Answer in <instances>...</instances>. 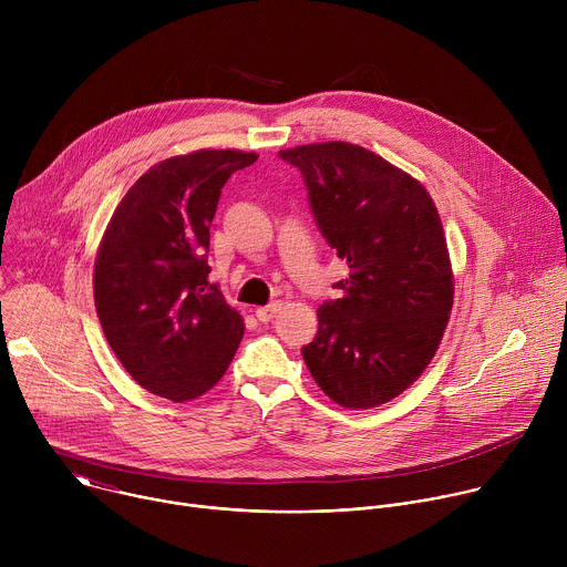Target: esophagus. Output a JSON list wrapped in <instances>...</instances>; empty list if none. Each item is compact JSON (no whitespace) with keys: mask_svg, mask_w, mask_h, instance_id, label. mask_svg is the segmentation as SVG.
Here are the masks:
<instances>
[{"mask_svg":"<svg viewBox=\"0 0 567 567\" xmlns=\"http://www.w3.org/2000/svg\"><path fill=\"white\" fill-rule=\"evenodd\" d=\"M280 311V302H271V305H265V307H258L256 316L260 322H271L276 318V313Z\"/></svg>","mask_w":567,"mask_h":567,"instance_id":"34e87169","label":"esophagus"}]
</instances>
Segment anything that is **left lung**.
<instances>
[{
  "label": "left lung",
  "instance_id": "1",
  "mask_svg": "<svg viewBox=\"0 0 567 567\" xmlns=\"http://www.w3.org/2000/svg\"><path fill=\"white\" fill-rule=\"evenodd\" d=\"M300 171L316 226L350 276L343 296L318 307L302 359L343 409H374L431 363L453 307L444 228L431 195L411 175L352 143L278 152Z\"/></svg>",
  "mask_w": 567,
  "mask_h": 567
}]
</instances>
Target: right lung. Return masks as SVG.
I'll use <instances>...</instances> for the list:
<instances>
[{"mask_svg":"<svg viewBox=\"0 0 567 567\" xmlns=\"http://www.w3.org/2000/svg\"><path fill=\"white\" fill-rule=\"evenodd\" d=\"M258 154L199 150L150 168L101 241L94 300L105 339L152 394L188 401L210 390L245 334L208 282L210 221L228 177Z\"/></svg>","mask_w":567,"mask_h":567,"instance_id":"1","label":"right lung"}]
</instances>
